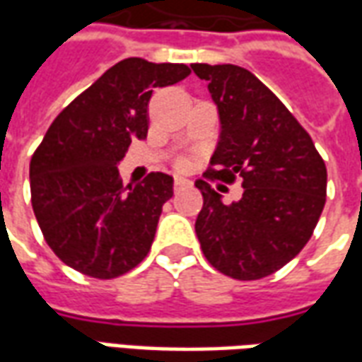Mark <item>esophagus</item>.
I'll list each match as a JSON object with an SVG mask.
<instances>
[{"label":"esophagus","instance_id":"esophagus-1","mask_svg":"<svg viewBox=\"0 0 362 362\" xmlns=\"http://www.w3.org/2000/svg\"><path fill=\"white\" fill-rule=\"evenodd\" d=\"M186 186H189V182L186 180V178H176V180H174V192L186 188Z\"/></svg>","mask_w":362,"mask_h":362}]
</instances>
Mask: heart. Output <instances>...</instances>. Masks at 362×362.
Segmentation results:
<instances>
[{
    "mask_svg": "<svg viewBox=\"0 0 362 362\" xmlns=\"http://www.w3.org/2000/svg\"><path fill=\"white\" fill-rule=\"evenodd\" d=\"M178 168H186V160H178Z\"/></svg>",
    "mask_w": 362,
    "mask_h": 362,
    "instance_id": "heart-1",
    "label": "heart"
}]
</instances>
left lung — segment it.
Returning a JSON list of instances; mask_svg holds the SVG:
<instances>
[{
  "label": "left lung",
  "mask_w": 362,
  "mask_h": 362,
  "mask_svg": "<svg viewBox=\"0 0 362 362\" xmlns=\"http://www.w3.org/2000/svg\"><path fill=\"white\" fill-rule=\"evenodd\" d=\"M217 104L221 135L205 178L243 180L225 204L197 180L204 207L196 235L207 262L238 281L272 275L310 240L326 204V165L296 118L258 77L233 64H192Z\"/></svg>",
  "instance_id": "1"
}]
</instances>
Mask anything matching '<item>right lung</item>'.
Masks as SVG:
<instances>
[{"mask_svg": "<svg viewBox=\"0 0 362 362\" xmlns=\"http://www.w3.org/2000/svg\"><path fill=\"white\" fill-rule=\"evenodd\" d=\"M184 64L127 58L52 122L30 158V202L44 240L66 266L114 279L149 254L173 176L124 186L118 163L149 129L153 89L186 79Z\"/></svg>", "mask_w": 362, "mask_h": 362, "instance_id": "right-lung-1", "label": "right lung"}]
</instances>
